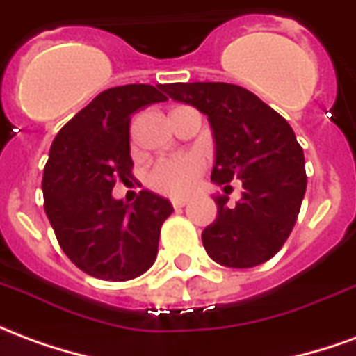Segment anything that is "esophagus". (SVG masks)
<instances>
[{
	"label": "esophagus",
	"mask_w": 356,
	"mask_h": 356,
	"mask_svg": "<svg viewBox=\"0 0 356 356\" xmlns=\"http://www.w3.org/2000/svg\"><path fill=\"white\" fill-rule=\"evenodd\" d=\"M186 202H188L186 198H173V200H171V204H173V208L179 209V208H185Z\"/></svg>",
	"instance_id": "esophagus-1"
}]
</instances>
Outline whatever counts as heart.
Returning <instances> with one entry per match:
<instances>
[{
	"label": "heart",
	"instance_id": "1",
	"mask_svg": "<svg viewBox=\"0 0 356 356\" xmlns=\"http://www.w3.org/2000/svg\"><path fill=\"white\" fill-rule=\"evenodd\" d=\"M206 160L198 152L165 156L156 160L147 171V185L156 193L181 198L188 196L200 183Z\"/></svg>",
	"mask_w": 356,
	"mask_h": 356
}]
</instances>
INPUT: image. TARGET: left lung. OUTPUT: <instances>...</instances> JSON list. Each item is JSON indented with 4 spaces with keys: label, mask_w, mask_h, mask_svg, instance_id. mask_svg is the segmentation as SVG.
Wrapping results in <instances>:
<instances>
[{
    "label": "left lung",
    "mask_w": 356,
    "mask_h": 356,
    "mask_svg": "<svg viewBox=\"0 0 356 356\" xmlns=\"http://www.w3.org/2000/svg\"><path fill=\"white\" fill-rule=\"evenodd\" d=\"M165 93L208 116L216 137L211 181L227 185L240 179L244 186L234 208L227 206V196H216L217 219L202 232L206 252L234 268L268 261L290 236L305 196V156L293 129L240 86L170 83Z\"/></svg>",
    "instance_id": "obj_1"
}]
</instances>
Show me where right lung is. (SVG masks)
I'll return each mask as SVG.
<instances>
[{
    "instance_id": "add662e5",
    "label": "right lung",
    "mask_w": 356,
    "mask_h": 356,
    "mask_svg": "<svg viewBox=\"0 0 356 356\" xmlns=\"http://www.w3.org/2000/svg\"><path fill=\"white\" fill-rule=\"evenodd\" d=\"M165 86L129 83L102 91L57 133L43 170V208L58 246L83 273L112 282L152 267L170 200L140 191L127 206L112 198L133 179L131 114L168 101Z\"/></svg>"
}]
</instances>
